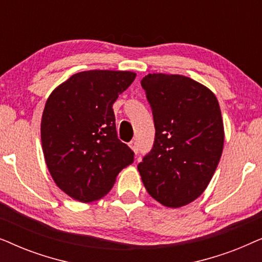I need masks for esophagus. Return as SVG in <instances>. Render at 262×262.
Listing matches in <instances>:
<instances>
[{
    "mask_svg": "<svg viewBox=\"0 0 262 262\" xmlns=\"http://www.w3.org/2000/svg\"><path fill=\"white\" fill-rule=\"evenodd\" d=\"M128 146H130L134 152H136V154L138 152V145H137V143H136V141H131L130 143H128Z\"/></svg>",
    "mask_w": 262,
    "mask_h": 262,
    "instance_id": "34e87169",
    "label": "esophagus"
}]
</instances>
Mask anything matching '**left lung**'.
I'll return each mask as SVG.
<instances>
[{"label": "left lung", "mask_w": 262, "mask_h": 262, "mask_svg": "<svg viewBox=\"0 0 262 262\" xmlns=\"http://www.w3.org/2000/svg\"><path fill=\"white\" fill-rule=\"evenodd\" d=\"M141 84L151 106L155 142L138 164L143 185L177 209L203 194L220 162L224 126L216 95L182 75L148 74Z\"/></svg>", "instance_id": "obj_1"}]
</instances>
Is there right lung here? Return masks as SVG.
Returning <instances> with one entry per match:
<instances>
[{
	"instance_id": "right-lung-1",
	"label": "right lung",
	"mask_w": 262,
	"mask_h": 262,
	"mask_svg": "<svg viewBox=\"0 0 262 262\" xmlns=\"http://www.w3.org/2000/svg\"><path fill=\"white\" fill-rule=\"evenodd\" d=\"M136 78L132 71L89 70L68 78L46 100L41 146L53 181L81 203L101 199L134 151L118 139L113 103Z\"/></svg>"
}]
</instances>
